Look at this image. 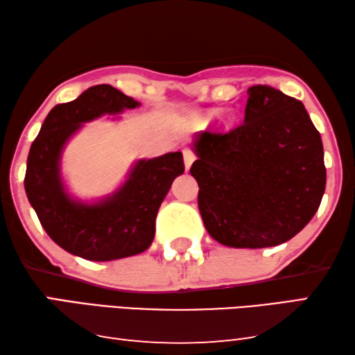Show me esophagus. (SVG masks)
Instances as JSON below:
<instances>
[{
    "label": "esophagus",
    "instance_id": "34e87169",
    "mask_svg": "<svg viewBox=\"0 0 355 355\" xmlns=\"http://www.w3.org/2000/svg\"><path fill=\"white\" fill-rule=\"evenodd\" d=\"M183 158H184V167L189 171V167L192 166V163L196 161V153L192 152L191 149H184L183 150Z\"/></svg>",
    "mask_w": 355,
    "mask_h": 355
}]
</instances>
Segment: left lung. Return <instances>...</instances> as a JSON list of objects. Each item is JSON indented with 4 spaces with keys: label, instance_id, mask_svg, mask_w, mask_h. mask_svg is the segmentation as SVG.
Wrapping results in <instances>:
<instances>
[{
    "label": "left lung",
    "instance_id": "obj_1",
    "mask_svg": "<svg viewBox=\"0 0 355 355\" xmlns=\"http://www.w3.org/2000/svg\"><path fill=\"white\" fill-rule=\"evenodd\" d=\"M198 209L212 239L266 248L311 222L326 189L323 143L302 102L267 85L248 88L243 122L227 133L200 132Z\"/></svg>",
    "mask_w": 355,
    "mask_h": 355
}]
</instances>
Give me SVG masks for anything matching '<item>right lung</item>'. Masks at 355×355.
Returning <instances> with one entry per match:
<instances>
[{"label": "right lung", "instance_id": "right-lung-1", "mask_svg": "<svg viewBox=\"0 0 355 355\" xmlns=\"http://www.w3.org/2000/svg\"><path fill=\"white\" fill-rule=\"evenodd\" d=\"M141 104L112 85H96L79 98L55 105L31 146L24 189L48 236L68 253L87 261H114L150 247L164 197L184 172L183 153L171 152L135 163L118 189L105 197L80 200L69 194L62 155L83 124L101 116L121 119Z\"/></svg>", "mask_w": 355, "mask_h": 355}]
</instances>
